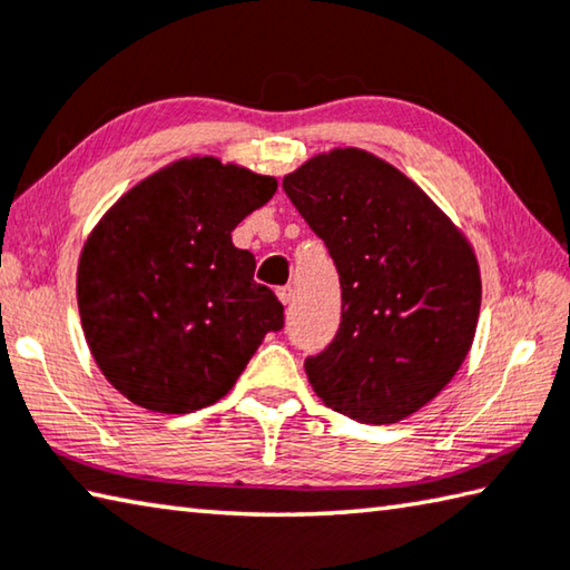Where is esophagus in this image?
<instances>
[{"mask_svg": "<svg viewBox=\"0 0 570 570\" xmlns=\"http://www.w3.org/2000/svg\"><path fill=\"white\" fill-rule=\"evenodd\" d=\"M294 294H296V292H294L292 284L276 288V296H278V302H282V304H292V302H294Z\"/></svg>", "mask_w": 570, "mask_h": 570, "instance_id": "obj_1", "label": "esophagus"}]
</instances>
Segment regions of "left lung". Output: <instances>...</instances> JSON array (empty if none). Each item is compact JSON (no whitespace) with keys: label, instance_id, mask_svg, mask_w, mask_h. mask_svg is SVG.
<instances>
[{"label":"left lung","instance_id":"left-lung-1","mask_svg":"<svg viewBox=\"0 0 570 570\" xmlns=\"http://www.w3.org/2000/svg\"><path fill=\"white\" fill-rule=\"evenodd\" d=\"M326 244L341 324L304 361L316 396L361 423H396L439 396L469 354L481 308L465 236L409 177L361 149H334L284 177Z\"/></svg>","mask_w":570,"mask_h":570}]
</instances>
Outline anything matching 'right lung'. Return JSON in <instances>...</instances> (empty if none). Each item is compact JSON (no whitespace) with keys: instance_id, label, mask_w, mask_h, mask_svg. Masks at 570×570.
Masks as SVG:
<instances>
[{"instance_id":"add662e5","label":"right lung","mask_w":570,"mask_h":570,"mask_svg":"<svg viewBox=\"0 0 570 570\" xmlns=\"http://www.w3.org/2000/svg\"><path fill=\"white\" fill-rule=\"evenodd\" d=\"M276 191L212 157L174 161L105 214L79 256L77 302L91 356L131 403L191 413L229 393L284 306L254 282L232 232Z\"/></svg>"}]
</instances>
